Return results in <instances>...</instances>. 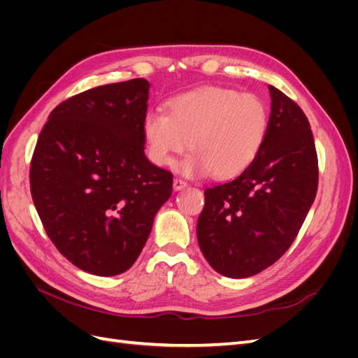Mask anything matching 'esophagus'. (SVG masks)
<instances>
[{"mask_svg": "<svg viewBox=\"0 0 358 358\" xmlns=\"http://www.w3.org/2000/svg\"><path fill=\"white\" fill-rule=\"evenodd\" d=\"M185 187H187V182L183 180V179L176 178L175 180H173V189H175V191H180V189H183Z\"/></svg>", "mask_w": 358, "mask_h": 358, "instance_id": "esophagus-1", "label": "esophagus"}]
</instances>
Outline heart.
I'll return each instance as SVG.
<instances>
[{
	"label": "heart",
	"mask_w": 358,
	"mask_h": 358,
	"mask_svg": "<svg viewBox=\"0 0 358 358\" xmlns=\"http://www.w3.org/2000/svg\"><path fill=\"white\" fill-rule=\"evenodd\" d=\"M268 127L264 101L254 94L209 86L175 96L166 113L149 112L143 137L149 159L170 166L173 157L189 145L192 154L178 169L187 175L210 171L233 178L258 155Z\"/></svg>",
	"instance_id": "heart-1"
}]
</instances>
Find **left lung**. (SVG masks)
I'll return each instance as SVG.
<instances>
[{
	"label": "left lung",
	"mask_w": 358,
	"mask_h": 358,
	"mask_svg": "<svg viewBox=\"0 0 358 358\" xmlns=\"http://www.w3.org/2000/svg\"><path fill=\"white\" fill-rule=\"evenodd\" d=\"M270 117L255 159L233 180L204 189L197 221L201 252L216 272L248 278L294 242L318 188V158L306 115L268 85Z\"/></svg>",
	"instance_id": "left-lung-1"
}]
</instances>
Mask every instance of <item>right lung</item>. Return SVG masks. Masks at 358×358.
I'll return each instance as SVG.
<instances>
[{"label":"right lung","instance_id":"add662e5","mask_svg":"<svg viewBox=\"0 0 358 358\" xmlns=\"http://www.w3.org/2000/svg\"><path fill=\"white\" fill-rule=\"evenodd\" d=\"M146 79L96 86L53 109L31 159L29 183L52 243L96 276L134 264L173 175L145 155Z\"/></svg>","mask_w":358,"mask_h":358}]
</instances>
